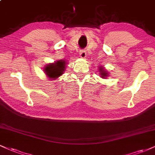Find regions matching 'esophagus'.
I'll list each match as a JSON object with an SVG mask.
<instances>
[{
  "label": "esophagus",
  "mask_w": 155,
  "mask_h": 155,
  "mask_svg": "<svg viewBox=\"0 0 155 155\" xmlns=\"http://www.w3.org/2000/svg\"><path fill=\"white\" fill-rule=\"evenodd\" d=\"M86 55H87V53L84 51V50H80L79 52V56L81 58H85Z\"/></svg>",
  "instance_id": "34e87169"
}]
</instances>
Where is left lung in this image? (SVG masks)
<instances>
[{
    "instance_id": "left-lung-1",
    "label": "left lung",
    "mask_w": 155,
    "mask_h": 155,
    "mask_svg": "<svg viewBox=\"0 0 155 155\" xmlns=\"http://www.w3.org/2000/svg\"><path fill=\"white\" fill-rule=\"evenodd\" d=\"M98 70H99V72H100V76H101L102 78L107 77L108 73L106 71H105V69H104V68H102V66H100V67H99V69Z\"/></svg>"
}]
</instances>
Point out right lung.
Masks as SVG:
<instances>
[{
	"label": "right lung",
	"mask_w": 155,
	"mask_h": 155,
	"mask_svg": "<svg viewBox=\"0 0 155 155\" xmlns=\"http://www.w3.org/2000/svg\"><path fill=\"white\" fill-rule=\"evenodd\" d=\"M66 62L63 60L58 61L54 63H50L45 66L44 71L50 79H56L61 76L66 69Z\"/></svg>",
	"instance_id": "obj_1"
}]
</instances>
